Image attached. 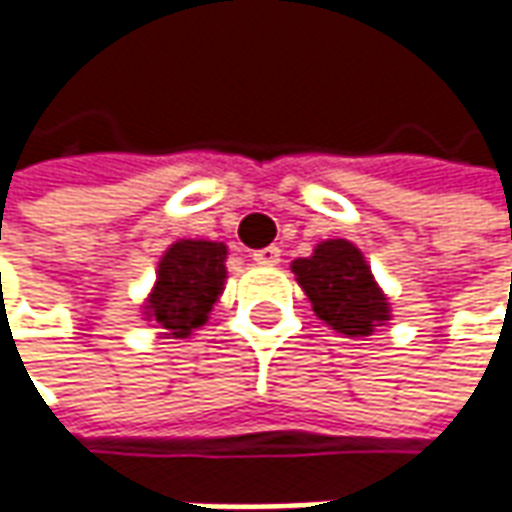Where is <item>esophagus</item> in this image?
Masks as SVG:
<instances>
[{
	"label": "esophagus",
	"mask_w": 512,
	"mask_h": 512,
	"mask_svg": "<svg viewBox=\"0 0 512 512\" xmlns=\"http://www.w3.org/2000/svg\"><path fill=\"white\" fill-rule=\"evenodd\" d=\"M256 265H262V267H273V265H279L282 262V250L276 245H270V247H262V250H253V256H250Z\"/></svg>",
	"instance_id": "obj_1"
}]
</instances>
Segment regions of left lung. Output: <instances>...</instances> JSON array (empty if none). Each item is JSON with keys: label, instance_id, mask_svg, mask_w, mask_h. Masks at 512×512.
Returning <instances> with one entry per match:
<instances>
[{"label": "left lung", "instance_id": "8db88e82", "mask_svg": "<svg viewBox=\"0 0 512 512\" xmlns=\"http://www.w3.org/2000/svg\"><path fill=\"white\" fill-rule=\"evenodd\" d=\"M290 270L310 299L313 313L336 333L359 339L390 322V302L353 242H319L313 256L296 259Z\"/></svg>", "mask_w": 512, "mask_h": 512}]
</instances>
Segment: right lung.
I'll list each match as a JSON object with an SVG mask.
<instances>
[{"mask_svg":"<svg viewBox=\"0 0 512 512\" xmlns=\"http://www.w3.org/2000/svg\"><path fill=\"white\" fill-rule=\"evenodd\" d=\"M227 247L205 239H179L165 250L156 285L145 299V319L162 327L165 339H187L219 302L227 279Z\"/></svg>","mask_w":512,"mask_h":512,"instance_id":"right-lung-1","label":"right lung"}]
</instances>
